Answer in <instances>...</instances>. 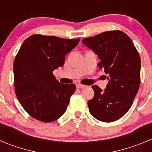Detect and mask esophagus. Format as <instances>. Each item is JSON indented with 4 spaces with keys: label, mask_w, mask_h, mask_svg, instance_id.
Returning a JSON list of instances; mask_svg holds the SVG:
<instances>
[{
    "label": "esophagus",
    "mask_w": 152,
    "mask_h": 152,
    "mask_svg": "<svg viewBox=\"0 0 152 152\" xmlns=\"http://www.w3.org/2000/svg\"><path fill=\"white\" fill-rule=\"evenodd\" d=\"M76 86H77V88H78V89H82V88H85V85L80 84V83H77Z\"/></svg>",
    "instance_id": "34e87169"
}]
</instances>
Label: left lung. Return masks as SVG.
Wrapping results in <instances>:
<instances>
[{"mask_svg": "<svg viewBox=\"0 0 152 152\" xmlns=\"http://www.w3.org/2000/svg\"><path fill=\"white\" fill-rule=\"evenodd\" d=\"M82 42L100 59L97 65L110 79L102 91L92 86L94 98L88 102L91 114L104 123L123 116L131 107L140 85L141 58L131 39L119 30L107 31Z\"/></svg>", "mask_w": 152, "mask_h": 152, "instance_id": "1", "label": "left lung"}]
</instances>
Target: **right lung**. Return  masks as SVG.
<instances>
[{"label":"right lung","instance_id":"right-lung-1","mask_svg":"<svg viewBox=\"0 0 152 152\" xmlns=\"http://www.w3.org/2000/svg\"><path fill=\"white\" fill-rule=\"evenodd\" d=\"M79 41L34 34L21 45L13 61L15 93L24 110L34 119L51 123L66 111L76 86L58 82L52 72L64 64V56Z\"/></svg>","mask_w":152,"mask_h":152}]
</instances>
